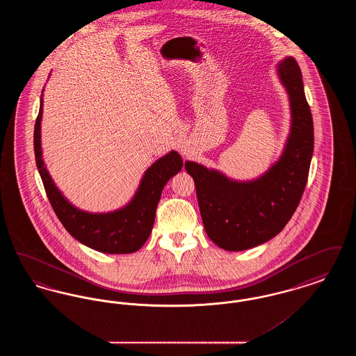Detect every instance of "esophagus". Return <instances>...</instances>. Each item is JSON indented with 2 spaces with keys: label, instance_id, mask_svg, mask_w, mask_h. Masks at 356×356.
<instances>
[{
  "label": "esophagus",
  "instance_id": "esophagus-1",
  "mask_svg": "<svg viewBox=\"0 0 356 356\" xmlns=\"http://www.w3.org/2000/svg\"><path fill=\"white\" fill-rule=\"evenodd\" d=\"M180 152L183 153V154H186V149L181 147V148H180Z\"/></svg>",
  "mask_w": 356,
  "mask_h": 356
}]
</instances>
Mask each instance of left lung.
Instances as JSON below:
<instances>
[{"label": "left lung", "mask_w": 356, "mask_h": 356, "mask_svg": "<svg viewBox=\"0 0 356 356\" xmlns=\"http://www.w3.org/2000/svg\"><path fill=\"white\" fill-rule=\"evenodd\" d=\"M291 106V129L279 160L260 177L235 181L220 172L186 161L208 237L225 251H244L276 236L305 192L314 152V122L302 72L293 57L277 64Z\"/></svg>", "instance_id": "1"}]
</instances>
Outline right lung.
I'll use <instances>...</instances> for the list:
<instances>
[{
  "label": "right lung",
  "mask_w": 356,
  "mask_h": 356,
  "mask_svg": "<svg viewBox=\"0 0 356 356\" xmlns=\"http://www.w3.org/2000/svg\"><path fill=\"white\" fill-rule=\"evenodd\" d=\"M41 119L42 96L34 125V154L47 196L58 220L76 240L99 252L132 254L138 251L151 235L163 188L183 167L181 156L170 151L154 161L145 170L134 199L125 207L106 213L85 212L69 203L45 168L41 149Z\"/></svg>",
  "instance_id": "right-lung-1"
}]
</instances>
